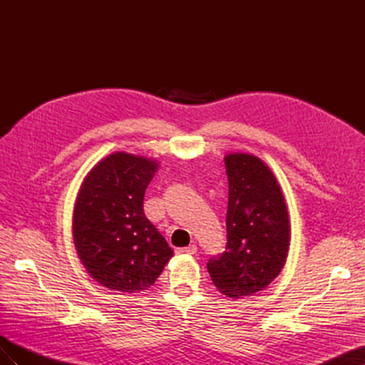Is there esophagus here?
<instances>
[{"instance_id":"34e87169","label":"esophagus","mask_w":365,"mask_h":365,"mask_svg":"<svg viewBox=\"0 0 365 365\" xmlns=\"http://www.w3.org/2000/svg\"><path fill=\"white\" fill-rule=\"evenodd\" d=\"M197 251L196 245H189V247H184V248H176L175 252L176 254H195Z\"/></svg>"}]
</instances>
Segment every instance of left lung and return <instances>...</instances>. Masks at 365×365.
Returning a JSON list of instances; mask_svg holds the SVG:
<instances>
[{
    "mask_svg": "<svg viewBox=\"0 0 365 365\" xmlns=\"http://www.w3.org/2000/svg\"><path fill=\"white\" fill-rule=\"evenodd\" d=\"M228 176L227 247L207 263L216 288L240 298L277 277L289 250V216L274 173L248 153L225 157Z\"/></svg>",
    "mask_w": 365,
    "mask_h": 365,
    "instance_id": "obj_1",
    "label": "left lung"
}]
</instances>
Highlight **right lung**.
<instances>
[{"label":"right lung","mask_w":365,"mask_h":365,"mask_svg":"<svg viewBox=\"0 0 365 365\" xmlns=\"http://www.w3.org/2000/svg\"><path fill=\"white\" fill-rule=\"evenodd\" d=\"M155 160L115 152L86 175L73 215L76 251L88 274L120 292L155 283L173 251L143 210Z\"/></svg>","instance_id":"right-lung-1"}]
</instances>
